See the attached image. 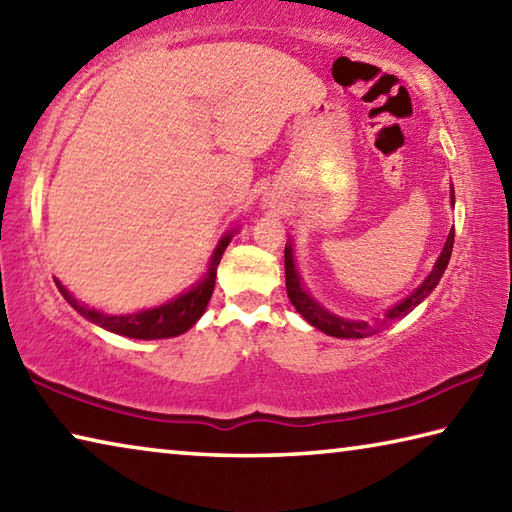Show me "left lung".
Instances as JSON below:
<instances>
[{"label":"left lung","instance_id":"8db88e82","mask_svg":"<svg viewBox=\"0 0 512 512\" xmlns=\"http://www.w3.org/2000/svg\"><path fill=\"white\" fill-rule=\"evenodd\" d=\"M452 204H454V191H452ZM452 245H454V229L450 231V236H447L441 256H438L434 270L429 272L427 279L420 283L407 299H402L400 303H396V306L384 312V317L378 321V324H369V321H360V319H344V317L333 315V312H328L326 308H321L319 303L306 292V288L301 285L299 274H297V270H294V256H292L290 242L285 245V288H288V297L292 301V306L297 308L299 315L306 319L310 326H315L317 330H321V333H326L330 337L362 339V337L378 333L380 326H387V324H393V321L407 317L420 301L427 299L429 294H432L438 281H441V276L445 274L447 263H450Z\"/></svg>","mask_w":512,"mask_h":512}]
</instances>
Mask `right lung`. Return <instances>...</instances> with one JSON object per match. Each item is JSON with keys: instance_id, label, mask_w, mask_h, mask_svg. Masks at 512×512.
<instances>
[{"instance_id": "obj_1", "label": "right lung", "mask_w": 512, "mask_h": 512, "mask_svg": "<svg viewBox=\"0 0 512 512\" xmlns=\"http://www.w3.org/2000/svg\"><path fill=\"white\" fill-rule=\"evenodd\" d=\"M231 238H233V231H229L227 236L218 242V247H215L213 256H211L209 270H206V274L193 285L191 290L182 292L173 301H166L164 306H157L150 310L130 312V315H105V312H98L71 297L65 285H62L60 281H56V285L71 308L80 312V315H83L87 321H92V324L110 330V333L130 337V339L177 337V335L186 333V330L204 315L206 306H209V299H211L213 288H215V274H218L220 258L224 254V249H227V245L231 242Z\"/></svg>"}]
</instances>
